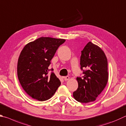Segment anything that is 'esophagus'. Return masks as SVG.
Segmentation results:
<instances>
[{
	"mask_svg": "<svg viewBox=\"0 0 126 126\" xmlns=\"http://www.w3.org/2000/svg\"><path fill=\"white\" fill-rule=\"evenodd\" d=\"M69 79H70V78H69V77H68V76H66V77H64V79L65 81H67Z\"/></svg>",
	"mask_w": 126,
	"mask_h": 126,
	"instance_id": "34e87169",
	"label": "esophagus"
}]
</instances>
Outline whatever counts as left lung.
Segmentation results:
<instances>
[{
  "mask_svg": "<svg viewBox=\"0 0 126 126\" xmlns=\"http://www.w3.org/2000/svg\"><path fill=\"white\" fill-rule=\"evenodd\" d=\"M80 66L84 75L77 78L78 88L73 93V97L81 103L94 101L108 81L106 56L101 48L89 42L81 51ZM85 68L86 70L82 69Z\"/></svg>",
  "mask_w": 126,
  "mask_h": 126,
  "instance_id": "left-lung-1",
  "label": "left lung"
}]
</instances>
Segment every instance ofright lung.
Masks as SVG:
<instances>
[{"label": "right lung", "mask_w": 126, "mask_h": 126, "mask_svg": "<svg viewBox=\"0 0 126 126\" xmlns=\"http://www.w3.org/2000/svg\"><path fill=\"white\" fill-rule=\"evenodd\" d=\"M65 41L41 37L27 43L21 51L17 62L18 79L25 92L33 99L41 101L48 100L61 85L53 72L48 73L51 59Z\"/></svg>", "instance_id": "1"}]
</instances>
